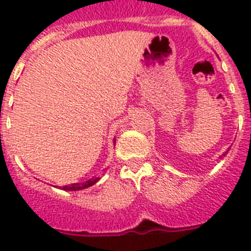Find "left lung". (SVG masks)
Returning <instances> with one entry per match:
<instances>
[{
    "label": "left lung",
    "instance_id": "left-lung-1",
    "mask_svg": "<svg viewBox=\"0 0 251 251\" xmlns=\"http://www.w3.org/2000/svg\"><path fill=\"white\" fill-rule=\"evenodd\" d=\"M224 156H226V155H224Z\"/></svg>",
    "mask_w": 251,
    "mask_h": 251
}]
</instances>
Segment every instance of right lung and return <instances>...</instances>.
Here are the masks:
<instances>
[{"label":"right lung","mask_w":251,"mask_h":251,"mask_svg":"<svg viewBox=\"0 0 251 251\" xmlns=\"http://www.w3.org/2000/svg\"><path fill=\"white\" fill-rule=\"evenodd\" d=\"M99 177H95V178H90L88 181H86V182H82V183H72V185H66V186H64L62 189L64 190H68V191H76V190H82V189H86V187H90L92 186V185H95V183L98 182L99 181Z\"/></svg>","instance_id":"add662e5"}]
</instances>
